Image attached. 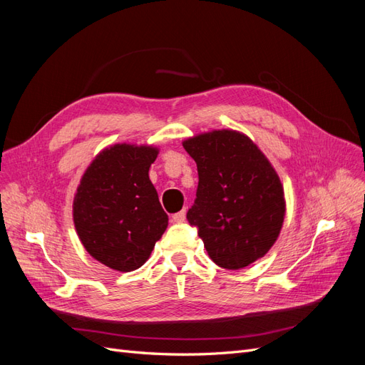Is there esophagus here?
Returning a JSON list of instances; mask_svg holds the SVG:
<instances>
[{"label":"esophagus","mask_w":365,"mask_h":365,"mask_svg":"<svg viewBox=\"0 0 365 365\" xmlns=\"http://www.w3.org/2000/svg\"><path fill=\"white\" fill-rule=\"evenodd\" d=\"M172 220H173V222H176V224L184 222V220H185V210H181V212L175 213V215L172 216Z\"/></svg>","instance_id":"34e87169"}]
</instances>
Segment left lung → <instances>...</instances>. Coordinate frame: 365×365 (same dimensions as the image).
Masks as SVG:
<instances>
[{
	"label": "left lung",
	"instance_id": "left-lung-1",
	"mask_svg": "<svg viewBox=\"0 0 365 365\" xmlns=\"http://www.w3.org/2000/svg\"><path fill=\"white\" fill-rule=\"evenodd\" d=\"M197 165L190 225L217 267L242 269L262 259L283 227V185L269 160L248 135L215 129L182 141Z\"/></svg>",
	"mask_w": 365,
	"mask_h": 365
}]
</instances>
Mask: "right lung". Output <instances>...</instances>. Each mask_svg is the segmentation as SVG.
I'll list each match as a JSON object with an SVG mask.
<instances>
[{"instance_id": "obj_1", "label": "right lung", "mask_w": 365, "mask_h": 365, "mask_svg": "<svg viewBox=\"0 0 365 365\" xmlns=\"http://www.w3.org/2000/svg\"><path fill=\"white\" fill-rule=\"evenodd\" d=\"M158 148L109 146L88 165L73 201L76 233L90 256L129 272L146 263L169 217L149 180Z\"/></svg>"}]
</instances>
